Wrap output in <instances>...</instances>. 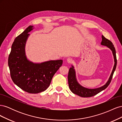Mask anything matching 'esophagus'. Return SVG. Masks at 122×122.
<instances>
[{
    "label": "esophagus",
    "instance_id": "1",
    "mask_svg": "<svg viewBox=\"0 0 122 122\" xmlns=\"http://www.w3.org/2000/svg\"><path fill=\"white\" fill-rule=\"evenodd\" d=\"M67 62L69 64H71L73 62V60L71 58H68L67 59Z\"/></svg>",
    "mask_w": 122,
    "mask_h": 122
}]
</instances>
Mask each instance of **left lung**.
Segmentation results:
<instances>
[{
  "label": "left lung",
  "mask_w": 122,
  "mask_h": 122,
  "mask_svg": "<svg viewBox=\"0 0 122 122\" xmlns=\"http://www.w3.org/2000/svg\"><path fill=\"white\" fill-rule=\"evenodd\" d=\"M101 45L107 46V47L109 48L112 51L114 61V65L113 66L112 72L111 73V74H110V76L108 81L104 86L96 88H88L81 86V85L78 82V81H77L76 76L75 70L74 69V66L72 65V67L70 68L69 69L68 76L69 86L70 90H71V91L73 93L78 95L80 97L85 98L94 96L99 93L100 92L104 90L107 87L110 82H111L114 72L116 69L117 64L115 48L114 47L112 43L109 40L106 39L103 35H102V42L101 43Z\"/></svg>",
  "instance_id": "8db88e82"
}]
</instances>
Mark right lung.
<instances>
[{"instance_id": "add662e5", "label": "right lung", "mask_w": 122, "mask_h": 122, "mask_svg": "<svg viewBox=\"0 0 122 122\" xmlns=\"http://www.w3.org/2000/svg\"><path fill=\"white\" fill-rule=\"evenodd\" d=\"M34 28L30 25L15 39L9 56L8 65L11 78L22 90L30 94H38L49 87L52 77L62 64V60L34 63L29 61L25 48L29 34Z\"/></svg>"}]
</instances>
